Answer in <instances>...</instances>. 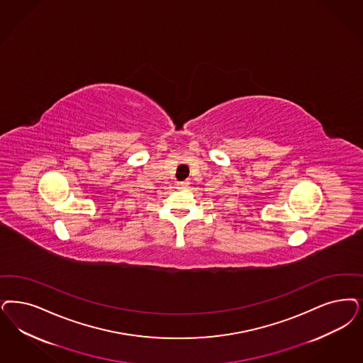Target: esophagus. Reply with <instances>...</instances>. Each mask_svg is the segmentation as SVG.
Listing matches in <instances>:
<instances>
[{
	"label": "esophagus",
	"mask_w": 363,
	"mask_h": 363,
	"mask_svg": "<svg viewBox=\"0 0 363 363\" xmlns=\"http://www.w3.org/2000/svg\"><path fill=\"white\" fill-rule=\"evenodd\" d=\"M188 185L189 182H186V181H185V182H178V184H177V189H186L188 188Z\"/></svg>",
	"instance_id": "1"
}]
</instances>
